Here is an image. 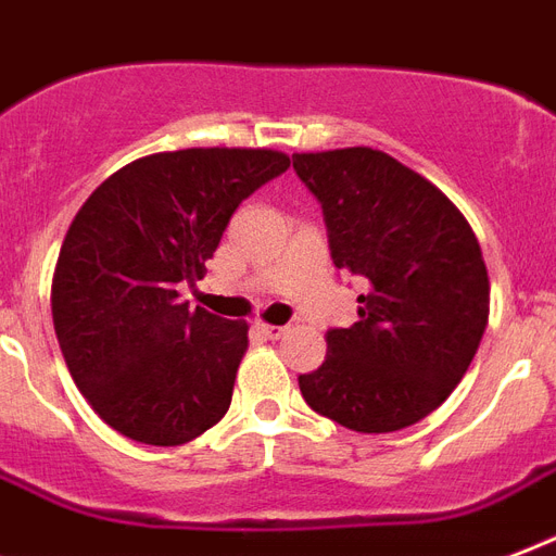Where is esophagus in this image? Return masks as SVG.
Masks as SVG:
<instances>
[{
  "mask_svg": "<svg viewBox=\"0 0 556 556\" xmlns=\"http://www.w3.org/2000/svg\"><path fill=\"white\" fill-rule=\"evenodd\" d=\"M257 330H261L266 339H281V337H287V330H290V327H287V325H264V321H261V325H257Z\"/></svg>",
  "mask_w": 556,
  "mask_h": 556,
  "instance_id": "1",
  "label": "esophagus"
}]
</instances>
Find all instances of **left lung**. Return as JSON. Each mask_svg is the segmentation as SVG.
Instances as JSON below:
<instances>
[{
  "label": "left lung",
  "instance_id": "1",
  "mask_svg": "<svg viewBox=\"0 0 556 556\" xmlns=\"http://www.w3.org/2000/svg\"><path fill=\"white\" fill-rule=\"evenodd\" d=\"M321 205L337 269L359 278L356 321L327 330V359L301 374L307 406L354 432H397L453 394L490 313L470 223L424 176L371 148L295 153Z\"/></svg>",
  "mask_w": 556,
  "mask_h": 556
}]
</instances>
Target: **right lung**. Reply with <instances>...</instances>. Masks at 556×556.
Here are the masks:
<instances>
[{
    "instance_id": "obj_1",
    "label": "right lung",
    "mask_w": 556,
    "mask_h": 556,
    "mask_svg": "<svg viewBox=\"0 0 556 556\" xmlns=\"http://www.w3.org/2000/svg\"><path fill=\"white\" fill-rule=\"evenodd\" d=\"M287 167L275 150L153 153L77 211L51 316L72 380L115 432L176 446L229 412L249 327L191 309L179 287L200 281L240 202Z\"/></svg>"
}]
</instances>
